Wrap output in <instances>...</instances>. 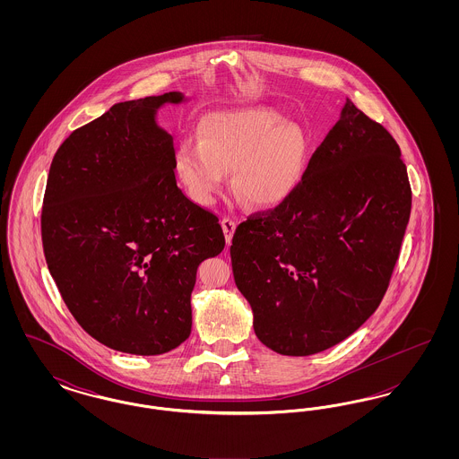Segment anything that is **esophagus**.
<instances>
[{
	"label": "esophagus",
	"mask_w": 459,
	"mask_h": 459,
	"mask_svg": "<svg viewBox=\"0 0 459 459\" xmlns=\"http://www.w3.org/2000/svg\"><path fill=\"white\" fill-rule=\"evenodd\" d=\"M221 229H223L227 244H230L232 242V236L236 232V221L232 219H221Z\"/></svg>",
	"instance_id": "34e87169"
}]
</instances>
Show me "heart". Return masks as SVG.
<instances>
[{
	"label": "heart",
	"instance_id": "heart-1",
	"mask_svg": "<svg viewBox=\"0 0 459 459\" xmlns=\"http://www.w3.org/2000/svg\"><path fill=\"white\" fill-rule=\"evenodd\" d=\"M199 141L184 139L175 170L187 195L210 204L232 174V189L246 204L275 208L296 191L305 174V132L272 109H232L206 115Z\"/></svg>",
	"mask_w": 459,
	"mask_h": 459
}]
</instances>
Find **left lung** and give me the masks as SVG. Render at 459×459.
Returning a JSON list of instances; mask_svg holds the SVG:
<instances>
[{"mask_svg":"<svg viewBox=\"0 0 459 459\" xmlns=\"http://www.w3.org/2000/svg\"><path fill=\"white\" fill-rule=\"evenodd\" d=\"M410 213L397 143L348 100L296 191L232 238L234 281L263 344L309 356L361 327L389 287Z\"/></svg>","mask_w":459,"mask_h":459,"instance_id":"8db88e82","label":"left lung"}]
</instances>
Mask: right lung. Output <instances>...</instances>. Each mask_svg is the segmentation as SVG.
I'll return each mask as SVG.
<instances>
[{"label": "right lung", "mask_w": 459, "mask_h": 459, "mask_svg": "<svg viewBox=\"0 0 459 459\" xmlns=\"http://www.w3.org/2000/svg\"><path fill=\"white\" fill-rule=\"evenodd\" d=\"M165 92L117 103L72 132L49 167L41 212L46 263L77 324L111 350L153 356L191 333L199 263L225 246L219 217L175 180Z\"/></svg>", "instance_id": "right-lung-1"}]
</instances>
